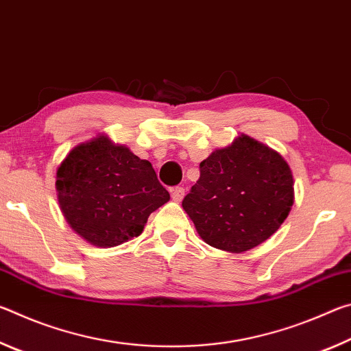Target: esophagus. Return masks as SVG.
<instances>
[{
	"mask_svg": "<svg viewBox=\"0 0 351 351\" xmlns=\"http://www.w3.org/2000/svg\"><path fill=\"white\" fill-rule=\"evenodd\" d=\"M184 195H186V189L184 187H175L171 190V199L176 201V203H180V201L184 198Z\"/></svg>",
	"mask_w": 351,
	"mask_h": 351,
	"instance_id": "34e87169",
	"label": "esophagus"
}]
</instances>
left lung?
Segmentation results:
<instances>
[{"label": "left lung", "mask_w": 351, "mask_h": 351, "mask_svg": "<svg viewBox=\"0 0 351 351\" xmlns=\"http://www.w3.org/2000/svg\"><path fill=\"white\" fill-rule=\"evenodd\" d=\"M294 203L288 162L241 134L199 164V180L182 207L207 245L240 254L277 232Z\"/></svg>", "instance_id": "left-lung-1"}]
</instances>
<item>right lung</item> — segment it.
<instances>
[{"label": "right lung", "mask_w": 351, "mask_h": 351, "mask_svg": "<svg viewBox=\"0 0 351 351\" xmlns=\"http://www.w3.org/2000/svg\"><path fill=\"white\" fill-rule=\"evenodd\" d=\"M56 189L68 224L99 247L141 235L150 213L170 199L150 162L104 134L68 153Z\"/></svg>", "instance_id": "right-lung-1"}]
</instances>
